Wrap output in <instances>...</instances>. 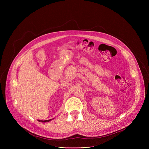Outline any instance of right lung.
<instances>
[{"label": "right lung", "instance_id": "add662e5", "mask_svg": "<svg viewBox=\"0 0 149 149\" xmlns=\"http://www.w3.org/2000/svg\"><path fill=\"white\" fill-rule=\"evenodd\" d=\"M53 120V118H52V119H50V120H44V121H43V120H38L39 121H40V122H42V123H45V122H49V121H50L51 120Z\"/></svg>", "mask_w": 149, "mask_h": 149}]
</instances>
